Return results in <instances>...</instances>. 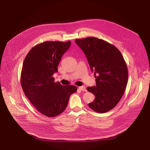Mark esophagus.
I'll return each instance as SVG.
<instances>
[{"instance_id":"esophagus-1","label":"esophagus","mask_w":150,"mask_h":150,"mask_svg":"<svg viewBox=\"0 0 150 150\" xmlns=\"http://www.w3.org/2000/svg\"><path fill=\"white\" fill-rule=\"evenodd\" d=\"M78 89H79L80 91H84V92H86V91H87V90H86V88L84 87V86H80V87L78 88Z\"/></svg>"}]
</instances>
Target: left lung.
<instances>
[{
	"label": "left lung",
	"mask_w": 150,
	"mask_h": 150,
	"mask_svg": "<svg viewBox=\"0 0 150 150\" xmlns=\"http://www.w3.org/2000/svg\"><path fill=\"white\" fill-rule=\"evenodd\" d=\"M83 51L92 72H94L96 86L87 90L95 95L89 106L98 113L113 109L122 98L128 79L127 64L116 47L97 38L75 39Z\"/></svg>",
	"instance_id": "left-lung-1"
}]
</instances>
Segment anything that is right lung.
I'll use <instances>...</instances> for the list:
<instances>
[{
  "label": "right lung",
  "instance_id": "add662e5",
  "mask_svg": "<svg viewBox=\"0 0 150 150\" xmlns=\"http://www.w3.org/2000/svg\"><path fill=\"white\" fill-rule=\"evenodd\" d=\"M70 41H45L31 49L23 62L21 84L26 97L42 114L53 117L66 109L70 96L77 91L75 86L55 83L53 75L58 72L62 54Z\"/></svg>",
  "mask_w": 150,
  "mask_h": 150
}]
</instances>
